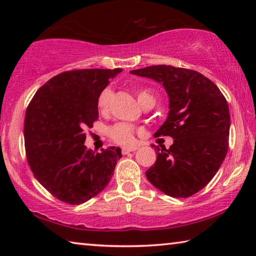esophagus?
<instances>
[{
    "instance_id": "34e87169",
    "label": "esophagus",
    "mask_w": 256,
    "mask_h": 256,
    "mask_svg": "<svg viewBox=\"0 0 256 256\" xmlns=\"http://www.w3.org/2000/svg\"><path fill=\"white\" fill-rule=\"evenodd\" d=\"M138 148L136 146H133V148H122V154H128L130 152H132V151H136Z\"/></svg>"
}]
</instances>
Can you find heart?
<instances>
[{"mask_svg": "<svg viewBox=\"0 0 256 256\" xmlns=\"http://www.w3.org/2000/svg\"><path fill=\"white\" fill-rule=\"evenodd\" d=\"M136 94L138 97V102L142 106L146 105V102H156V96L152 90L146 88H138L136 89ZM112 96V90L107 86V88L102 89L99 96L97 98V107L99 110L106 112L110 107V102ZM108 134H110V138L116 144L122 146H130L134 142V128L133 125L125 123V122H118L112 125L108 130Z\"/></svg>", "mask_w": 256, "mask_h": 256, "instance_id": "obj_1", "label": "heart"}]
</instances>
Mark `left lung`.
<instances>
[{
	"label": "left lung",
	"instance_id": "1",
	"mask_svg": "<svg viewBox=\"0 0 256 256\" xmlns=\"http://www.w3.org/2000/svg\"><path fill=\"white\" fill-rule=\"evenodd\" d=\"M160 82L170 97L168 118L154 136H172L170 149L154 146L157 160L146 172L154 188L188 198L214 178L228 151L230 115L218 86L201 73L170 66L131 71Z\"/></svg>",
	"mask_w": 256,
	"mask_h": 256
}]
</instances>
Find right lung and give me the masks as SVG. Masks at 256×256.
<instances>
[{"instance_id": "add662e5", "label": "right lung", "mask_w": 256, "mask_h": 256, "mask_svg": "<svg viewBox=\"0 0 256 256\" xmlns=\"http://www.w3.org/2000/svg\"><path fill=\"white\" fill-rule=\"evenodd\" d=\"M122 68L62 72L34 94L26 110L24 146L36 180L52 196L81 204L106 188L120 149L94 154L84 146L86 128L98 120L97 98Z\"/></svg>"}]
</instances>
